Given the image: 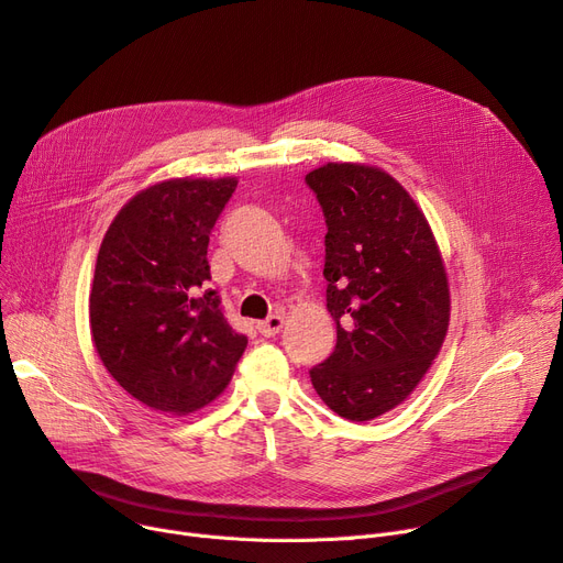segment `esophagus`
Listing matches in <instances>:
<instances>
[{
  "instance_id": "esophagus-1",
  "label": "esophagus",
  "mask_w": 563,
  "mask_h": 563,
  "mask_svg": "<svg viewBox=\"0 0 563 563\" xmlns=\"http://www.w3.org/2000/svg\"><path fill=\"white\" fill-rule=\"evenodd\" d=\"M285 327V317L283 314H272L269 319H264L257 323V331L264 335V338H274L283 331Z\"/></svg>"
}]
</instances>
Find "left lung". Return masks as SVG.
<instances>
[{"label":"left lung","mask_w":563,"mask_h":563,"mask_svg":"<svg viewBox=\"0 0 563 563\" xmlns=\"http://www.w3.org/2000/svg\"><path fill=\"white\" fill-rule=\"evenodd\" d=\"M327 217V308L338 344L310 369L321 401L367 422L404 404L450 327V280L433 230L390 173L329 162L306 175Z\"/></svg>","instance_id":"1"}]
</instances>
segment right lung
<instances>
[{
	"instance_id": "1",
	"label": "right lung",
	"mask_w": 563,
	"mask_h": 563,
	"mask_svg": "<svg viewBox=\"0 0 563 563\" xmlns=\"http://www.w3.org/2000/svg\"><path fill=\"white\" fill-rule=\"evenodd\" d=\"M236 177H170L132 196L96 262L88 323L98 356L143 406L187 416L212 404L249 344L210 280V232Z\"/></svg>"
}]
</instances>
